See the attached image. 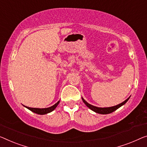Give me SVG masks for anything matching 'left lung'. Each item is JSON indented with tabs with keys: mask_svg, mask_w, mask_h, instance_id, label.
<instances>
[{
	"mask_svg": "<svg viewBox=\"0 0 147 147\" xmlns=\"http://www.w3.org/2000/svg\"><path fill=\"white\" fill-rule=\"evenodd\" d=\"M130 97L131 96H129L127 99L125 100V101L123 102L122 103H121V104L116 105V106H112V107H108V108H98V107L92 106V105L88 104V103L82 97V100L83 102L86 104V106L88 107V108L90 109L91 110H92L93 111H94V112L97 113H100V114H108V113H111L113 112V111H115L116 109H117L118 108H119L120 107L123 106V105L128 101Z\"/></svg>",
	"mask_w": 147,
	"mask_h": 147,
	"instance_id": "8db88e82",
	"label": "left lung"
}]
</instances>
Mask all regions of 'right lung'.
<instances>
[{"label": "right lung", "instance_id": "add662e5", "mask_svg": "<svg viewBox=\"0 0 147 147\" xmlns=\"http://www.w3.org/2000/svg\"><path fill=\"white\" fill-rule=\"evenodd\" d=\"M59 102H60V100L57 102L55 104H54L53 106L49 107V108H30V107H27V106H24V107H26V108H28V109H30V110L32 111V112H34L35 113H37V114L45 115V114H47V113H50V112H51V111H53L54 109L57 108V106H58V104H59Z\"/></svg>", "mask_w": 147, "mask_h": 147}]
</instances>
